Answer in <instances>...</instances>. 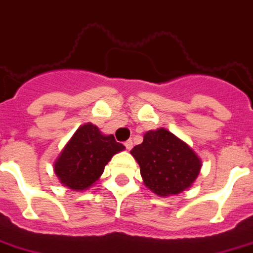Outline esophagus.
<instances>
[{
    "label": "esophagus",
    "instance_id": "esophagus-1",
    "mask_svg": "<svg viewBox=\"0 0 253 253\" xmlns=\"http://www.w3.org/2000/svg\"><path fill=\"white\" fill-rule=\"evenodd\" d=\"M132 145H134V143H132L131 139H128V141L125 142V146H126L127 150H131V149H132Z\"/></svg>",
    "mask_w": 253,
    "mask_h": 253
}]
</instances>
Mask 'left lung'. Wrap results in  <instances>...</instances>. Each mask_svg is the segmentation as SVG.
Returning <instances> with one entry per match:
<instances>
[{
	"label": "left lung",
	"mask_w": 253,
	"mask_h": 253,
	"mask_svg": "<svg viewBox=\"0 0 253 253\" xmlns=\"http://www.w3.org/2000/svg\"><path fill=\"white\" fill-rule=\"evenodd\" d=\"M131 154L141 166L145 185L158 196L181 193L193 184L201 169L196 153L165 128L146 132Z\"/></svg>",
	"instance_id": "1"
}]
</instances>
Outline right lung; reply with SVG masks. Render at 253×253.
I'll use <instances>...</instances> for the list:
<instances>
[{"label": "right lung", "instance_id": "right-lung-1", "mask_svg": "<svg viewBox=\"0 0 253 253\" xmlns=\"http://www.w3.org/2000/svg\"><path fill=\"white\" fill-rule=\"evenodd\" d=\"M125 149L114 135H102L91 123L80 126L55 162L61 184L74 190L89 188L102 175L112 155Z\"/></svg>", "mask_w": 253, "mask_h": 253}]
</instances>
